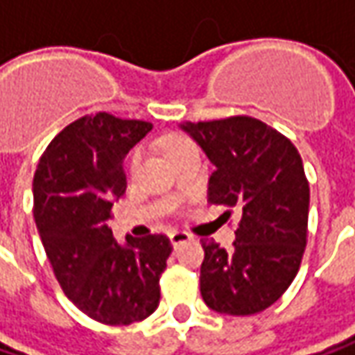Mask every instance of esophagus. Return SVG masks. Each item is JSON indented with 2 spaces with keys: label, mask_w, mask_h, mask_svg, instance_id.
Segmentation results:
<instances>
[{
  "label": "esophagus",
  "mask_w": 355,
  "mask_h": 355,
  "mask_svg": "<svg viewBox=\"0 0 355 355\" xmlns=\"http://www.w3.org/2000/svg\"><path fill=\"white\" fill-rule=\"evenodd\" d=\"M189 240H193V234H189L187 230H173L171 232V242H173L175 248L184 244V242H189Z\"/></svg>",
  "instance_id": "1"
}]
</instances>
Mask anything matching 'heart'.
Here are the masks:
<instances>
[{"instance_id": "b5f03b06", "label": "heart", "mask_w": 355, "mask_h": 355, "mask_svg": "<svg viewBox=\"0 0 355 355\" xmlns=\"http://www.w3.org/2000/svg\"><path fill=\"white\" fill-rule=\"evenodd\" d=\"M182 143H187L184 139H178V137H173V139H166L164 141V155H171L175 148H178ZM137 162H139V157H132V161H131V166L135 168L137 166Z\"/></svg>"}]
</instances>
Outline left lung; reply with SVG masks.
Here are the masks:
<instances>
[{
	"label": "left lung",
	"instance_id": "left-lung-1",
	"mask_svg": "<svg viewBox=\"0 0 355 355\" xmlns=\"http://www.w3.org/2000/svg\"><path fill=\"white\" fill-rule=\"evenodd\" d=\"M180 129L214 164L208 200L242 214L230 252L202 240V300L230 316L262 312L292 284L306 248L310 187L300 153L282 132L246 115Z\"/></svg>",
	"mask_w": 355,
	"mask_h": 355
}]
</instances>
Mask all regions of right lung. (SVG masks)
<instances>
[{"mask_svg": "<svg viewBox=\"0 0 355 355\" xmlns=\"http://www.w3.org/2000/svg\"><path fill=\"white\" fill-rule=\"evenodd\" d=\"M150 129L109 113L81 116L47 145L33 177V218L57 282L83 314L109 326L157 310L173 252L164 234L119 244L107 224L127 187L123 159Z\"/></svg>", "mask_w": 355, "mask_h": 355, "instance_id": "1", "label": "right lung"}]
</instances>
